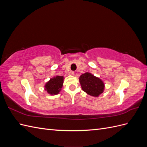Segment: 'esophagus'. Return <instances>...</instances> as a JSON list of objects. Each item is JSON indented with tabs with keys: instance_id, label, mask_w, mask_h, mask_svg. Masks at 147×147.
Instances as JSON below:
<instances>
[{
	"instance_id": "obj_1",
	"label": "esophagus",
	"mask_w": 147,
	"mask_h": 147,
	"mask_svg": "<svg viewBox=\"0 0 147 147\" xmlns=\"http://www.w3.org/2000/svg\"><path fill=\"white\" fill-rule=\"evenodd\" d=\"M69 74L70 75H74V71H70Z\"/></svg>"
}]
</instances>
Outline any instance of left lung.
I'll list each match as a JSON object with an SVG mask.
<instances>
[{"instance_id":"obj_1","label":"left lung","mask_w":147,"mask_h":147,"mask_svg":"<svg viewBox=\"0 0 147 147\" xmlns=\"http://www.w3.org/2000/svg\"><path fill=\"white\" fill-rule=\"evenodd\" d=\"M82 90L88 94L97 97L104 92V84L101 80L90 73H84L79 78Z\"/></svg>"}]
</instances>
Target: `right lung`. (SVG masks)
<instances>
[{"label": "right lung", "mask_w": 147, "mask_h": 147, "mask_svg": "<svg viewBox=\"0 0 147 147\" xmlns=\"http://www.w3.org/2000/svg\"><path fill=\"white\" fill-rule=\"evenodd\" d=\"M64 77L62 76H56L51 78L45 84V90L51 95L58 94L63 87Z\"/></svg>", "instance_id": "obj_1"}]
</instances>
